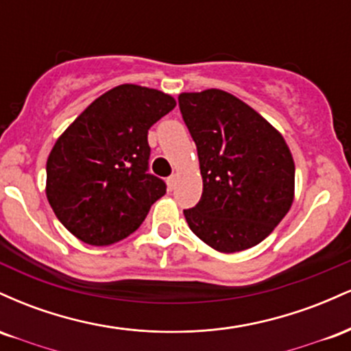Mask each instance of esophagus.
<instances>
[{
    "label": "esophagus",
    "mask_w": 351,
    "mask_h": 351,
    "mask_svg": "<svg viewBox=\"0 0 351 351\" xmlns=\"http://www.w3.org/2000/svg\"><path fill=\"white\" fill-rule=\"evenodd\" d=\"M175 184H176V176H170V178L167 180V186H168V189H170V191H171V189L175 188Z\"/></svg>",
    "instance_id": "esophagus-1"
}]
</instances>
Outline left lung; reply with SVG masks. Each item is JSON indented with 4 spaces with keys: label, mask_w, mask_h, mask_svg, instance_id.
I'll list each match as a JSON object with an SVG mask.
<instances>
[{
    "label": "left lung",
    "mask_w": 351,
    "mask_h": 351,
    "mask_svg": "<svg viewBox=\"0 0 351 351\" xmlns=\"http://www.w3.org/2000/svg\"><path fill=\"white\" fill-rule=\"evenodd\" d=\"M178 102L203 176L199 203L183 211L189 229L219 252L254 247L292 206L295 165L284 136L219 88L183 92Z\"/></svg>",
    "instance_id": "8db88e82"
}]
</instances>
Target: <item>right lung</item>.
<instances>
[{"mask_svg":"<svg viewBox=\"0 0 351 351\" xmlns=\"http://www.w3.org/2000/svg\"><path fill=\"white\" fill-rule=\"evenodd\" d=\"M175 106L162 90L122 84L95 99L54 143L46 196L64 228L82 243L125 239L167 193L165 181L147 173V136Z\"/></svg>","mask_w":351,"mask_h":351,"instance_id":"obj_1","label":"right lung"}]
</instances>
